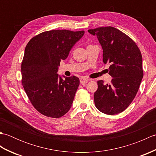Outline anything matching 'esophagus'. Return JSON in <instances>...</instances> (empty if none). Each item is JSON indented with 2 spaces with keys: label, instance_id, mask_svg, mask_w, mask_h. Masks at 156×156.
Wrapping results in <instances>:
<instances>
[{
  "label": "esophagus",
  "instance_id": "34e87169",
  "mask_svg": "<svg viewBox=\"0 0 156 156\" xmlns=\"http://www.w3.org/2000/svg\"><path fill=\"white\" fill-rule=\"evenodd\" d=\"M88 80H89V79L87 78H85V77H81L80 78V82L82 84H84L86 83H87Z\"/></svg>",
  "mask_w": 156,
  "mask_h": 156
}]
</instances>
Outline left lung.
I'll return each mask as SVG.
<instances>
[{
	"mask_svg": "<svg viewBox=\"0 0 156 156\" xmlns=\"http://www.w3.org/2000/svg\"><path fill=\"white\" fill-rule=\"evenodd\" d=\"M96 35L102 48L105 64L109 63V84L98 80L94 92L96 107L107 115L125 111L136 95L144 76L142 55L133 40L112 27H98L88 31Z\"/></svg>",
	"mask_w": 156,
	"mask_h": 156,
	"instance_id": "8db88e82",
	"label": "left lung"
}]
</instances>
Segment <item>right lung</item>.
Instances as JSON below:
<instances>
[{"instance_id": "add662e5", "label": "right lung", "mask_w": 156, "mask_h": 156, "mask_svg": "<svg viewBox=\"0 0 156 156\" xmlns=\"http://www.w3.org/2000/svg\"><path fill=\"white\" fill-rule=\"evenodd\" d=\"M84 34V31L51 30L33 37L21 64L22 84L31 104L46 117L59 118L70 109L80 84L76 76L58 74L62 59Z\"/></svg>"}]
</instances>
